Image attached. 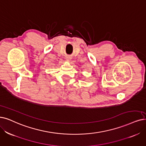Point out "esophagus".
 Instances as JSON below:
<instances>
[{"instance_id":"34e87169","label":"esophagus","mask_w":146,"mask_h":146,"mask_svg":"<svg viewBox=\"0 0 146 146\" xmlns=\"http://www.w3.org/2000/svg\"><path fill=\"white\" fill-rule=\"evenodd\" d=\"M66 60L68 62H70V61H71V57H69V56H68V57H66Z\"/></svg>"}]
</instances>
